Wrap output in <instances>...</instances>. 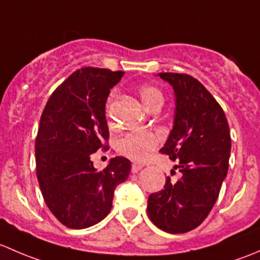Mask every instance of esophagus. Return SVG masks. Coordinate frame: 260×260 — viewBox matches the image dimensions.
Returning <instances> with one entry per match:
<instances>
[{
  "label": "esophagus",
  "mask_w": 260,
  "mask_h": 260,
  "mask_svg": "<svg viewBox=\"0 0 260 260\" xmlns=\"http://www.w3.org/2000/svg\"><path fill=\"white\" fill-rule=\"evenodd\" d=\"M142 165H138V164H132V167H131V171L133 172V174H136V172L140 171L141 169H142Z\"/></svg>",
  "instance_id": "esophagus-1"
}]
</instances>
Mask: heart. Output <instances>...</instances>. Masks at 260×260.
<instances>
[{"mask_svg":"<svg viewBox=\"0 0 260 260\" xmlns=\"http://www.w3.org/2000/svg\"><path fill=\"white\" fill-rule=\"evenodd\" d=\"M138 94H140L143 106L148 111H151L157 106H162V103H164L162 91L152 84H145V85L140 86ZM114 99L115 93L112 91L108 96V101H107V115H109V107ZM159 142H161V136L157 132L133 131V132L127 133L122 138H119L117 145H115V148L122 156L128 157L133 161H145L153 152V149L158 146Z\"/></svg>","mask_w":260,"mask_h":260,"instance_id":"heart-1","label":"heart"}]
</instances>
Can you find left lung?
I'll list each match as a JSON object with an SVG mask.
<instances>
[{"label":"left lung","mask_w":260,"mask_h":260,"mask_svg":"<svg viewBox=\"0 0 260 260\" xmlns=\"http://www.w3.org/2000/svg\"><path fill=\"white\" fill-rule=\"evenodd\" d=\"M158 77L171 84L176 98L174 128L159 152L176 162L180 179L167 176L164 190L149 195L147 212L157 228L181 234L198 228L216 203L232 138L224 111L200 81L179 73Z\"/></svg>","instance_id":"obj_1"}]
</instances>
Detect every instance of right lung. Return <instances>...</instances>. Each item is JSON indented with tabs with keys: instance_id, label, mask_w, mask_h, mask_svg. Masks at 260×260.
<instances>
[{
	"instance_id": "add662e5",
	"label": "right lung",
	"mask_w": 260,
	"mask_h": 260,
	"mask_svg": "<svg viewBox=\"0 0 260 260\" xmlns=\"http://www.w3.org/2000/svg\"><path fill=\"white\" fill-rule=\"evenodd\" d=\"M123 72L81 68L50 95L35 142L36 176L46 205L70 229H85L109 214L114 190L131 161L114 157L103 171L91 154L108 149L106 102Z\"/></svg>"
}]
</instances>
